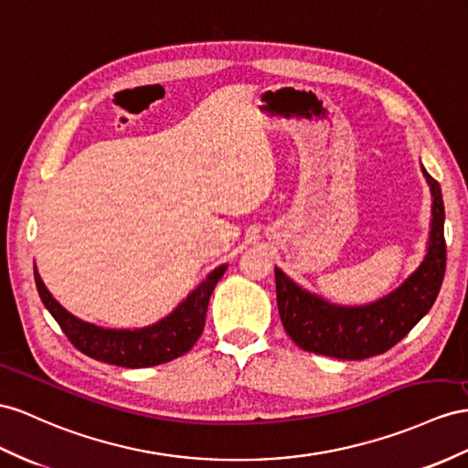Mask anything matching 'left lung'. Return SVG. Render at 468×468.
Masks as SVG:
<instances>
[{
	"mask_svg": "<svg viewBox=\"0 0 468 468\" xmlns=\"http://www.w3.org/2000/svg\"><path fill=\"white\" fill-rule=\"evenodd\" d=\"M433 194V221L427 257L398 291L367 306L330 304L303 291L274 269L282 326L304 352L338 359H366L393 348L421 320L441 291L447 267L445 206L441 186L423 170Z\"/></svg>",
	"mask_w": 468,
	"mask_h": 468,
	"instance_id": "left-lung-1",
	"label": "left lung"
}]
</instances>
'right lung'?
<instances>
[{
  "label": "right lung",
  "instance_id": "1",
  "mask_svg": "<svg viewBox=\"0 0 468 468\" xmlns=\"http://www.w3.org/2000/svg\"><path fill=\"white\" fill-rule=\"evenodd\" d=\"M225 269V265L215 269L170 316L140 330H111L87 324V322L69 314L55 301L45 289L37 271H35V284H37L45 308L49 310L69 342L79 352L120 367H150L172 362L194 348L203 326H206L209 296L215 284L223 277Z\"/></svg>",
  "mask_w": 468,
  "mask_h": 468
}]
</instances>
